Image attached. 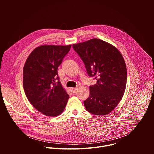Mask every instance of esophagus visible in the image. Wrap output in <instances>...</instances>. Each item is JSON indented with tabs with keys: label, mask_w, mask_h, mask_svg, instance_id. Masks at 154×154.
I'll return each mask as SVG.
<instances>
[{
	"label": "esophagus",
	"mask_w": 154,
	"mask_h": 154,
	"mask_svg": "<svg viewBox=\"0 0 154 154\" xmlns=\"http://www.w3.org/2000/svg\"><path fill=\"white\" fill-rule=\"evenodd\" d=\"M77 88H71V91L72 93H75L77 92Z\"/></svg>",
	"instance_id": "1"
}]
</instances>
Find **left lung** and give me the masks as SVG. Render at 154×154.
Listing matches in <instances>:
<instances>
[{
  "label": "left lung",
  "mask_w": 154,
  "mask_h": 154,
  "mask_svg": "<svg viewBox=\"0 0 154 154\" xmlns=\"http://www.w3.org/2000/svg\"><path fill=\"white\" fill-rule=\"evenodd\" d=\"M73 49L83 61L88 74L97 83L90 86L84 101L88 112L94 115L110 113L122 99L127 83V68L121 52L113 45L94 38L74 44Z\"/></svg>",
  "instance_id": "left-lung-1"
}]
</instances>
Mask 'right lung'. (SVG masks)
<instances>
[{
	"label": "right lung",
	"mask_w": 154,
	"mask_h": 154,
	"mask_svg": "<svg viewBox=\"0 0 154 154\" xmlns=\"http://www.w3.org/2000/svg\"><path fill=\"white\" fill-rule=\"evenodd\" d=\"M71 45H42L28 57L23 69V87L30 103L48 116H57L63 111L69 95L58 76V67Z\"/></svg>",
	"instance_id": "add662e5"
}]
</instances>
